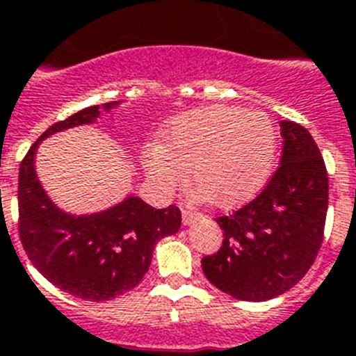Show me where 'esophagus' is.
<instances>
[{
    "instance_id": "obj_1",
    "label": "esophagus",
    "mask_w": 356,
    "mask_h": 356,
    "mask_svg": "<svg viewBox=\"0 0 356 356\" xmlns=\"http://www.w3.org/2000/svg\"><path fill=\"white\" fill-rule=\"evenodd\" d=\"M199 213L197 211H191V209L188 208H182V224L184 225H190L193 224L195 220H199Z\"/></svg>"
}]
</instances>
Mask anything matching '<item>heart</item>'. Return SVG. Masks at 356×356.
I'll return each instance as SVG.
<instances>
[{"label": "heart", "instance_id": "heart-1", "mask_svg": "<svg viewBox=\"0 0 356 356\" xmlns=\"http://www.w3.org/2000/svg\"><path fill=\"white\" fill-rule=\"evenodd\" d=\"M276 148L277 131L267 114L213 105L175 116L163 147L145 152V165L163 190L181 184L188 168L200 195L233 208L264 188Z\"/></svg>", "mask_w": 356, "mask_h": 356}]
</instances>
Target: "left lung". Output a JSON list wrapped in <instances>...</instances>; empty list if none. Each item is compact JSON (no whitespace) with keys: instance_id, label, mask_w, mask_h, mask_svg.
Instances as JSON below:
<instances>
[{"instance_id":"left-lung-1","label":"left lung","mask_w":356,"mask_h":356,"mask_svg":"<svg viewBox=\"0 0 356 356\" xmlns=\"http://www.w3.org/2000/svg\"><path fill=\"white\" fill-rule=\"evenodd\" d=\"M280 127V168L256 199L216 218L224 231L222 247L200 259L213 285L242 301H267L292 289L323 243L326 165L305 127L293 122Z\"/></svg>"}]
</instances>
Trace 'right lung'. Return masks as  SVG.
Wrapping results in <instances>:
<instances>
[{
    "label": "right lung",
    "mask_w": 356,
    "mask_h": 356,
    "mask_svg": "<svg viewBox=\"0 0 356 356\" xmlns=\"http://www.w3.org/2000/svg\"><path fill=\"white\" fill-rule=\"evenodd\" d=\"M120 102L91 105L57 122L30 147L19 166V238L42 276L86 301H107L138 286L147 274L156 243L181 227L177 206L156 209L138 197L92 215L58 209L37 179L35 152L42 140L71 127L97 122Z\"/></svg>",
    "instance_id": "obj_1"
}]
</instances>
